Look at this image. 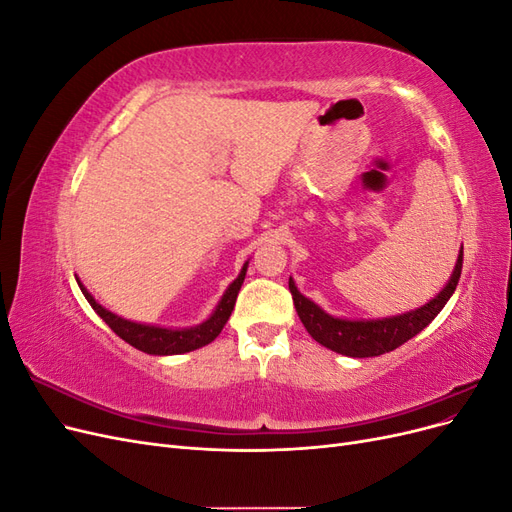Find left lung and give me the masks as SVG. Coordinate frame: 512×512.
Segmentation results:
<instances>
[{"label":"left lung","mask_w":512,"mask_h":512,"mask_svg":"<svg viewBox=\"0 0 512 512\" xmlns=\"http://www.w3.org/2000/svg\"><path fill=\"white\" fill-rule=\"evenodd\" d=\"M461 265H463V245L459 250L451 277H448L446 286L436 294V297L429 299L421 307L410 309V312L386 316V318L350 320V318L331 316L324 312L318 303L301 294L292 277L288 280V288L292 292V301H294V307H297V314L303 322V327L318 344L337 354L354 356V359H365V356H378L384 352H391L401 344H406L408 339H412L416 333H421L427 324L442 312V307L448 303V299L453 297L459 275H461Z\"/></svg>","instance_id":"8db88e82"}]
</instances>
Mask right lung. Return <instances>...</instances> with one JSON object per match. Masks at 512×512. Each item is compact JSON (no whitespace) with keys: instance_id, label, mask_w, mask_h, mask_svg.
I'll return each instance as SVG.
<instances>
[{"instance_id":"right-lung-1","label":"right lung","mask_w":512,"mask_h":512,"mask_svg":"<svg viewBox=\"0 0 512 512\" xmlns=\"http://www.w3.org/2000/svg\"><path fill=\"white\" fill-rule=\"evenodd\" d=\"M247 265H250V260L243 265L241 273L237 275V280L226 288V292L222 294L220 303L215 305L211 316L200 324H194V327H185V329H168V327H158V324H145V322H134L128 318H121V316L113 314L111 309L100 305L94 299V294H91L83 286L79 277H76V282H79V288L85 294L87 303L94 307V312L123 339V342H128L136 350L147 352V354L170 356V354H183V352H192V350L203 348V346L211 344L213 339L222 333L224 324L228 322V318L232 314V309H235V301H237V294L243 286Z\"/></svg>"}]
</instances>
